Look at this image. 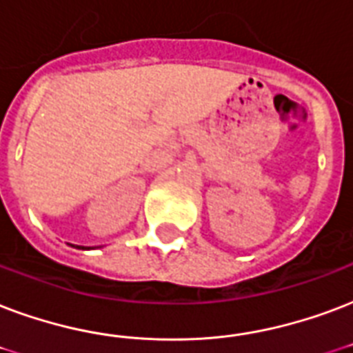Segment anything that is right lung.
Wrapping results in <instances>:
<instances>
[{"instance_id":"add662e5","label":"right lung","mask_w":353,"mask_h":353,"mask_svg":"<svg viewBox=\"0 0 353 353\" xmlns=\"http://www.w3.org/2000/svg\"><path fill=\"white\" fill-rule=\"evenodd\" d=\"M74 248H79V250H88V248H85V246H74Z\"/></svg>"}]
</instances>
